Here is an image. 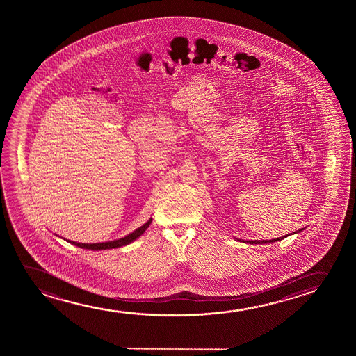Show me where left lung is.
Segmentation results:
<instances>
[{
	"mask_svg": "<svg viewBox=\"0 0 356 356\" xmlns=\"http://www.w3.org/2000/svg\"><path fill=\"white\" fill-rule=\"evenodd\" d=\"M304 229H300L299 231H297V232H294V234H298V232H300V231H302ZM288 236V234H287ZM287 236H283V237H278V238L275 239H268V241H265V239H263V241H241V239H238V241H241V242H243V243H249V244H268V243H273V242H276V241H281V239L286 238Z\"/></svg>",
	"mask_w": 356,
	"mask_h": 356,
	"instance_id": "obj_1",
	"label": "left lung"
}]
</instances>
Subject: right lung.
Listing matches in <instances>:
<instances>
[{"label": "right lung", "mask_w": 356, "mask_h": 356, "mask_svg": "<svg viewBox=\"0 0 356 356\" xmlns=\"http://www.w3.org/2000/svg\"><path fill=\"white\" fill-rule=\"evenodd\" d=\"M152 219L148 220L146 224L142 225L141 227L135 229L131 234H127L124 238L115 239V241H109V242H102V243H78V242H73V241H67L69 243L74 244L80 248L90 249V250H104V249L120 248L124 245L131 243L135 239L138 238L143 232L146 231L149 225H151Z\"/></svg>", "instance_id": "add662e5"}]
</instances>
